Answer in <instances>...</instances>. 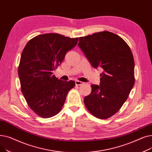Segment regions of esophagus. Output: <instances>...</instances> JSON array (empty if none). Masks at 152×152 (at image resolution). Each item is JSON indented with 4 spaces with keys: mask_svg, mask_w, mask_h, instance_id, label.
Masks as SVG:
<instances>
[{
    "mask_svg": "<svg viewBox=\"0 0 152 152\" xmlns=\"http://www.w3.org/2000/svg\"><path fill=\"white\" fill-rule=\"evenodd\" d=\"M83 83H84L83 82L80 81H78V80L75 81V84H76V85H77V86H81V85L83 84Z\"/></svg>",
    "mask_w": 152,
    "mask_h": 152,
    "instance_id": "esophagus-1",
    "label": "esophagus"
}]
</instances>
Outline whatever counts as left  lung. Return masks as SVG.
Instances as JSON below:
<instances>
[{"label":"left lung","instance_id":"obj_1","mask_svg":"<svg viewBox=\"0 0 152 152\" xmlns=\"http://www.w3.org/2000/svg\"><path fill=\"white\" fill-rule=\"evenodd\" d=\"M79 41L92 66L103 70L100 86L91 85L85 105L94 116L107 119L121 108L134 85L133 55L121 37L109 31L81 37Z\"/></svg>","mask_w":152,"mask_h":152}]
</instances>
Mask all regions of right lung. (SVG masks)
<instances>
[{
    "instance_id": "obj_1",
    "label": "right lung",
    "mask_w": 152,
    "mask_h": 152,
    "mask_svg": "<svg viewBox=\"0 0 152 152\" xmlns=\"http://www.w3.org/2000/svg\"><path fill=\"white\" fill-rule=\"evenodd\" d=\"M78 37L57 33L37 36L26 44L18 67L21 90L30 108L44 118L58 113L73 81H61L52 75L68 50L76 46Z\"/></svg>"
}]
</instances>
